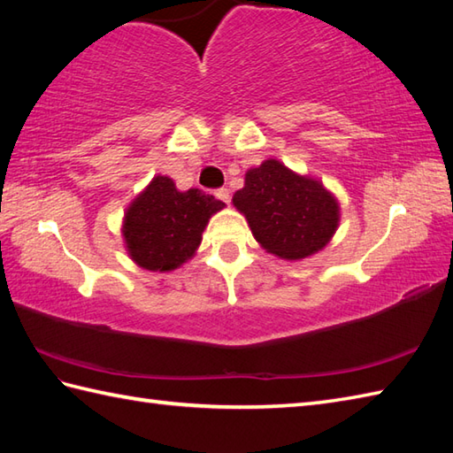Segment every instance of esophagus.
<instances>
[{
  "label": "esophagus",
  "instance_id": "34e87169",
  "mask_svg": "<svg viewBox=\"0 0 453 453\" xmlns=\"http://www.w3.org/2000/svg\"><path fill=\"white\" fill-rule=\"evenodd\" d=\"M216 196H218L221 202H226V204H229V190H227V188H218V190H216Z\"/></svg>",
  "mask_w": 453,
  "mask_h": 453
}]
</instances>
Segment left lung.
<instances>
[{"label":"left lung","mask_w":453,"mask_h":453,"mask_svg":"<svg viewBox=\"0 0 453 453\" xmlns=\"http://www.w3.org/2000/svg\"><path fill=\"white\" fill-rule=\"evenodd\" d=\"M234 206L247 218L268 253L288 261L305 258L331 242L339 226V202L319 180L266 159L245 175Z\"/></svg>","instance_id":"8db88e82"}]
</instances>
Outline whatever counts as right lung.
I'll return each mask as SVG.
<instances>
[{"mask_svg": "<svg viewBox=\"0 0 453 453\" xmlns=\"http://www.w3.org/2000/svg\"><path fill=\"white\" fill-rule=\"evenodd\" d=\"M224 206L198 188L180 192L169 177H153L124 214L128 255L146 271H173L195 255L208 219Z\"/></svg>", "mask_w": 453, "mask_h": 453, "instance_id": "right-lung-1", "label": "right lung"}]
</instances>
